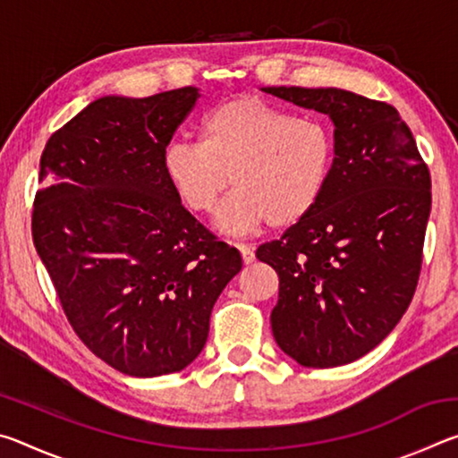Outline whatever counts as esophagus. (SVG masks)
Here are the masks:
<instances>
[{
	"label": "esophagus",
	"instance_id": "34e87169",
	"mask_svg": "<svg viewBox=\"0 0 458 458\" xmlns=\"http://www.w3.org/2000/svg\"><path fill=\"white\" fill-rule=\"evenodd\" d=\"M236 246H238L240 254H242V262H244V265H250V262H254V250H252V246H248V244H236Z\"/></svg>",
	"mask_w": 458,
	"mask_h": 458
}]
</instances>
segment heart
<instances>
[{
    "label": "heart",
    "instance_id": "heart-1",
    "mask_svg": "<svg viewBox=\"0 0 458 458\" xmlns=\"http://www.w3.org/2000/svg\"><path fill=\"white\" fill-rule=\"evenodd\" d=\"M335 169V135L321 117L293 114L257 97L212 108L198 143L165 147L161 172L180 204L196 216L226 199L216 226L246 236L265 224L289 228L305 220L327 191Z\"/></svg>",
    "mask_w": 458,
    "mask_h": 458
}]
</instances>
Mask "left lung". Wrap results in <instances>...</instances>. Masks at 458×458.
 <instances>
[{"label":"left lung","instance_id":"1","mask_svg":"<svg viewBox=\"0 0 458 458\" xmlns=\"http://www.w3.org/2000/svg\"><path fill=\"white\" fill-rule=\"evenodd\" d=\"M327 114L335 169L319 206L262 244L278 275L270 325L305 368L360 360L390 335L412 301L430 216V174L392 105L344 89H260Z\"/></svg>","mask_w":458,"mask_h":458}]
</instances>
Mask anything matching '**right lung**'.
I'll return each instance as SVG.
<instances>
[{
    "mask_svg": "<svg viewBox=\"0 0 458 458\" xmlns=\"http://www.w3.org/2000/svg\"><path fill=\"white\" fill-rule=\"evenodd\" d=\"M199 98L183 87L92 100L40 159L32 236L84 345L135 377L188 368L210 315L242 268L169 188L161 157Z\"/></svg>",
    "mask_w": 458,
    "mask_h": 458,
    "instance_id": "obj_1",
    "label": "right lung"
}]
</instances>
